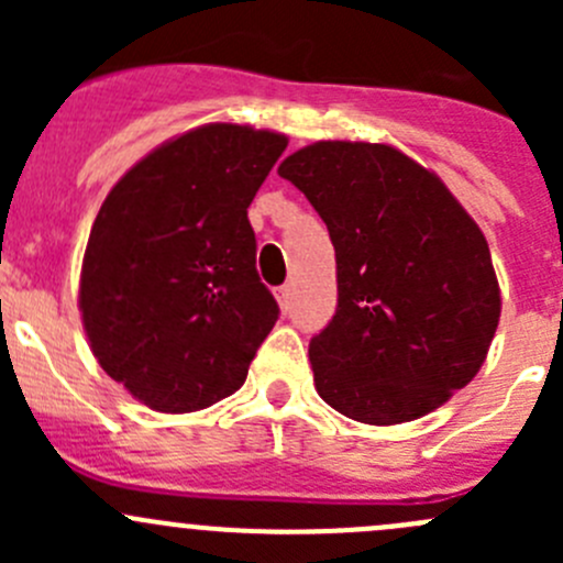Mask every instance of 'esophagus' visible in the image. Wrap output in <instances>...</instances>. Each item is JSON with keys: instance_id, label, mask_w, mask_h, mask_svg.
I'll list each match as a JSON object with an SVG mask.
<instances>
[{"instance_id": "obj_1", "label": "esophagus", "mask_w": 563, "mask_h": 563, "mask_svg": "<svg viewBox=\"0 0 563 563\" xmlns=\"http://www.w3.org/2000/svg\"><path fill=\"white\" fill-rule=\"evenodd\" d=\"M275 297H277V302H280L283 313H288V310H291V288L280 286V288H277V291H275Z\"/></svg>"}]
</instances>
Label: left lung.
I'll return each mask as SVG.
<instances>
[{"mask_svg":"<svg viewBox=\"0 0 563 563\" xmlns=\"http://www.w3.org/2000/svg\"><path fill=\"white\" fill-rule=\"evenodd\" d=\"M277 174L321 214L338 261V310L310 340L318 395L365 424L411 422L450 400L501 316L479 225L387 144L318 141Z\"/></svg>","mask_w":563,"mask_h":563,"instance_id":"1","label":"left lung"}]
</instances>
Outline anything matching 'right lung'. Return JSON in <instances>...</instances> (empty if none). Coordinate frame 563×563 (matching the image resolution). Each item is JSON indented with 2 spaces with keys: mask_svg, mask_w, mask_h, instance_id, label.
Here are the masks:
<instances>
[{
  "mask_svg": "<svg viewBox=\"0 0 563 563\" xmlns=\"http://www.w3.org/2000/svg\"><path fill=\"white\" fill-rule=\"evenodd\" d=\"M286 146L269 130L203 124L135 163L95 218L84 329L100 367L155 411L234 395L280 316L247 207Z\"/></svg>",
  "mask_w": 563,
  "mask_h": 563,
  "instance_id": "obj_1",
  "label": "right lung"
}]
</instances>
